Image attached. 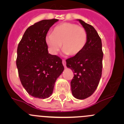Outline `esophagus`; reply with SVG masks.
Here are the masks:
<instances>
[{"label":"esophagus","instance_id":"obj_1","mask_svg":"<svg viewBox=\"0 0 124 124\" xmlns=\"http://www.w3.org/2000/svg\"><path fill=\"white\" fill-rule=\"evenodd\" d=\"M62 63H63V65L64 66V67H66V61L65 59L62 60Z\"/></svg>","mask_w":124,"mask_h":124}]
</instances>
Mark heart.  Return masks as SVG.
I'll list each match as a JSON object with an SVG mask.
<instances>
[{"mask_svg": "<svg viewBox=\"0 0 124 124\" xmlns=\"http://www.w3.org/2000/svg\"><path fill=\"white\" fill-rule=\"evenodd\" d=\"M87 41L86 30L72 23L57 25L52 30V34L47 35L45 38L48 50L53 55L57 54L62 46L65 54L76 56L83 50Z\"/></svg>", "mask_w": 124, "mask_h": 124, "instance_id": "b5f03b06", "label": "heart"}]
</instances>
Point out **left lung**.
I'll use <instances>...</instances> for the list:
<instances>
[{
    "mask_svg": "<svg viewBox=\"0 0 124 124\" xmlns=\"http://www.w3.org/2000/svg\"><path fill=\"white\" fill-rule=\"evenodd\" d=\"M87 33L85 47L78 54L66 60L67 67L74 73L71 82L72 95L83 100L93 94L102 74V57L101 39L94 27L78 20Z\"/></svg>",
    "mask_w": 124,
    "mask_h": 124,
    "instance_id": "1",
    "label": "left lung"
}]
</instances>
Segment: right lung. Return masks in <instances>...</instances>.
I'll list each match as a JSON object with an SVG mask.
<instances>
[{"mask_svg": "<svg viewBox=\"0 0 124 124\" xmlns=\"http://www.w3.org/2000/svg\"><path fill=\"white\" fill-rule=\"evenodd\" d=\"M57 21L43 20L32 25L18 44L16 65L20 80L29 94L36 98L49 97L64 70L62 59L48 53L45 41L49 29Z\"/></svg>", "mask_w": 124, "mask_h": 124, "instance_id": "1", "label": "right lung"}]
</instances>
